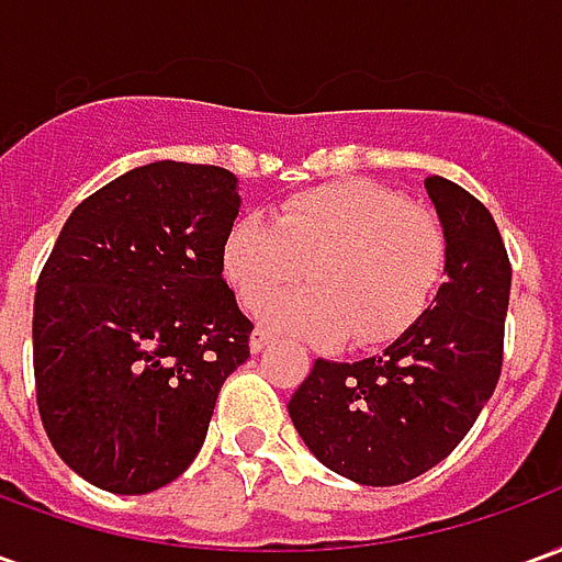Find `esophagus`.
<instances>
[{
	"mask_svg": "<svg viewBox=\"0 0 562 562\" xmlns=\"http://www.w3.org/2000/svg\"><path fill=\"white\" fill-rule=\"evenodd\" d=\"M270 340H273V337H270V330L256 328L252 330V337H249V349H252V352H261L265 346H270Z\"/></svg>",
	"mask_w": 562,
	"mask_h": 562,
	"instance_id": "1",
	"label": "esophagus"
}]
</instances>
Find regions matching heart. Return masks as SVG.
<instances>
[{
	"mask_svg": "<svg viewBox=\"0 0 562 562\" xmlns=\"http://www.w3.org/2000/svg\"><path fill=\"white\" fill-rule=\"evenodd\" d=\"M446 258L442 222L373 180L294 192L270 220L244 216L222 237V273L246 310L311 268L314 285L269 296L261 322L322 346L403 337L439 292Z\"/></svg>",
	"mask_w": 562,
	"mask_h": 562,
	"instance_id": "obj_1",
	"label": "heart"
}]
</instances>
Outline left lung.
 I'll list each match as a JSON object with an SVG mask.
<instances>
[{"instance_id": "8db88e82", "label": "left lung", "mask_w": 562, "mask_h": 562, "mask_svg": "<svg viewBox=\"0 0 562 562\" xmlns=\"http://www.w3.org/2000/svg\"><path fill=\"white\" fill-rule=\"evenodd\" d=\"M424 189L446 228L448 282L413 328L355 364L318 358L289 401L297 434L328 470L389 487L446 460L503 370L512 265L491 210L446 177Z\"/></svg>"}]
</instances>
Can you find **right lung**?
<instances>
[{"instance_id": "add662e5", "label": "right lung", "mask_w": 562, "mask_h": 562, "mask_svg": "<svg viewBox=\"0 0 562 562\" xmlns=\"http://www.w3.org/2000/svg\"><path fill=\"white\" fill-rule=\"evenodd\" d=\"M237 177L153 161L83 198L35 285V401L56 454L111 494L173 482L204 446L252 322L222 280Z\"/></svg>"}]
</instances>
